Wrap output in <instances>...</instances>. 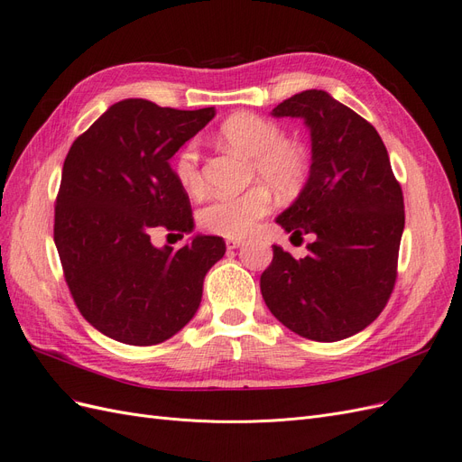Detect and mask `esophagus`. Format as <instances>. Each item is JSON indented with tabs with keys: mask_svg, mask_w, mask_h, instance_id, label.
<instances>
[{
	"mask_svg": "<svg viewBox=\"0 0 462 462\" xmlns=\"http://www.w3.org/2000/svg\"><path fill=\"white\" fill-rule=\"evenodd\" d=\"M226 245H227L229 250H235V248H239L243 245V239H227Z\"/></svg>",
	"mask_w": 462,
	"mask_h": 462,
	"instance_id": "esophagus-1",
	"label": "esophagus"
}]
</instances>
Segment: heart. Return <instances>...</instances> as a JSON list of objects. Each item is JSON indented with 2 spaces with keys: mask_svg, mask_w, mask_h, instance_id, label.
<instances>
[{
  "mask_svg": "<svg viewBox=\"0 0 462 462\" xmlns=\"http://www.w3.org/2000/svg\"><path fill=\"white\" fill-rule=\"evenodd\" d=\"M219 138L231 150L253 160V177L262 179L279 192H295L309 175L306 152L287 143L277 123L250 114H236L221 125ZM175 175L187 192L200 194L204 179L200 171V153L194 144L185 146L175 158ZM272 209V194L265 187H254L236 197H217L206 204L199 221L208 233L231 236L248 235L256 223Z\"/></svg>",
  "mask_w": 462,
  "mask_h": 462,
  "instance_id": "heart-1",
  "label": "heart"
}]
</instances>
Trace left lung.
<instances>
[{
    "mask_svg": "<svg viewBox=\"0 0 462 462\" xmlns=\"http://www.w3.org/2000/svg\"><path fill=\"white\" fill-rule=\"evenodd\" d=\"M272 116L302 119L310 131L309 179L275 223L314 243L299 260L273 245V260L260 277L262 297L300 337L341 341L368 328L393 291L402 190L382 136L326 90L291 96Z\"/></svg>",
    "mask_w": 462,
    "mask_h": 462,
    "instance_id": "8db88e82",
    "label": "left lung"
}]
</instances>
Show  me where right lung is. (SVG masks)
Listing matches in <instances>:
<instances>
[{"instance_id": "obj_1", "label": "right lung", "mask_w": 462, "mask_h": 462, "mask_svg": "<svg viewBox=\"0 0 462 462\" xmlns=\"http://www.w3.org/2000/svg\"><path fill=\"white\" fill-rule=\"evenodd\" d=\"M129 97L107 107L69 150L55 202L53 241L77 309L127 345H158L197 314L204 277L226 254L221 236L153 246L156 227L194 229L189 194L170 160L214 119Z\"/></svg>"}]
</instances>
